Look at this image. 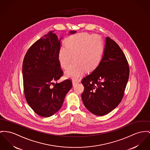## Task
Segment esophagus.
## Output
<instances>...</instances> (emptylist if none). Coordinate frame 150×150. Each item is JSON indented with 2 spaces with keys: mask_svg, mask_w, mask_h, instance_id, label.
<instances>
[{
  "mask_svg": "<svg viewBox=\"0 0 150 150\" xmlns=\"http://www.w3.org/2000/svg\"><path fill=\"white\" fill-rule=\"evenodd\" d=\"M79 82H80V81H79V80H73V81H72L73 85V86H74V85H75L76 83H79Z\"/></svg>",
  "mask_w": 150,
  "mask_h": 150,
  "instance_id": "obj_1",
  "label": "esophagus"
}]
</instances>
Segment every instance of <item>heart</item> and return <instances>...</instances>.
<instances>
[{
    "mask_svg": "<svg viewBox=\"0 0 150 150\" xmlns=\"http://www.w3.org/2000/svg\"><path fill=\"white\" fill-rule=\"evenodd\" d=\"M65 45L60 47L58 60L60 66L67 69L73 57V62L65 72L67 78L78 79L86 71L90 72L99 65L104 48L98 36L82 33L69 37Z\"/></svg>",
    "mask_w": 150,
    "mask_h": 150,
    "instance_id": "heart-1",
    "label": "heart"
}]
</instances>
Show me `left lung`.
Returning <instances> with one entry per match:
<instances>
[{"label":"left lung","instance_id":"1","mask_svg":"<svg viewBox=\"0 0 150 150\" xmlns=\"http://www.w3.org/2000/svg\"><path fill=\"white\" fill-rule=\"evenodd\" d=\"M129 73L123 51L114 40L107 37L99 65L81 81L84 86L81 98L86 108L98 116L114 110L123 97Z\"/></svg>","mask_w":150,"mask_h":150}]
</instances>
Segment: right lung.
<instances>
[{
    "instance_id": "right-lung-1",
    "label": "right lung",
    "mask_w": 150,
    "mask_h": 150,
    "mask_svg": "<svg viewBox=\"0 0 150 150\" xmlns=\"http://www.w3.org/2000/svg\"><path fill=\"white\" fill-rule=\"evenodd\" d=\"M53 32H49L30 47L22 68L26 100L32 110L43 117H50L60 110L72 87L70 80L54 83L60 79L63 71L58 60L62 38L59 40ZM75 33L76 30L69 32Z\"/></svg>"
}]
</instances>
